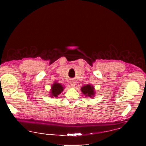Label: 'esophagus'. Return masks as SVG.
<instances>
[{"mask_svg": "<svg viewBox=\"0 0 146 146\" xmlns=\"http://www.w3.org/2000/svg\"><path fill=\"white\" fill-rule=\"evenodd\" d=\"M70 85H71L72 87H74L75 85H76V82H74V81H73V80L71 81V82H70Z\"/></svg>", "mask_w": 146, "mask_h": 146, "instance_id": "34e87169", "label": "esophagus"}]
</instances>
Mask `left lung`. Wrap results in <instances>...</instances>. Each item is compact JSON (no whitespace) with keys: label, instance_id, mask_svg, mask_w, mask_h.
<instances>
[{"label":"left lung","instance_id":"obj_1","mask_svg":"<svg viewBox=\"0 0 146 146\" xmlns=\"http://www.w3.org/2000/svg\"><path fill=\"white\" fill-rule=\"evenodd\" d=\"M81 91L86 96H89L90 98L95 96V88L91 85H87L85 86H83L81 88Z\"/></svg>","mask_w":146,"mask_h":146}]
</instances>
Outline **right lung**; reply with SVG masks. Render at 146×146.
Here are the masks:
<instances>
[{
    "instance_id": "add662e5",
    "label": "right lung",
    "mask_w": 146,
    "mask_h": 146,
    "mask_svg": "<svg viewBox=\"0 0 146 146\" xmlns=\"http://www.w3.org/2000/svg\"><path fill=\"white\" fill-rule=\"evenodd\" d=\"M64 90V87L63 85H61V84L55 82L54 84H52V85L51 86V98L53 97H56L57 98L58 95H59Z\"/></svg>"
}]
</instances>
